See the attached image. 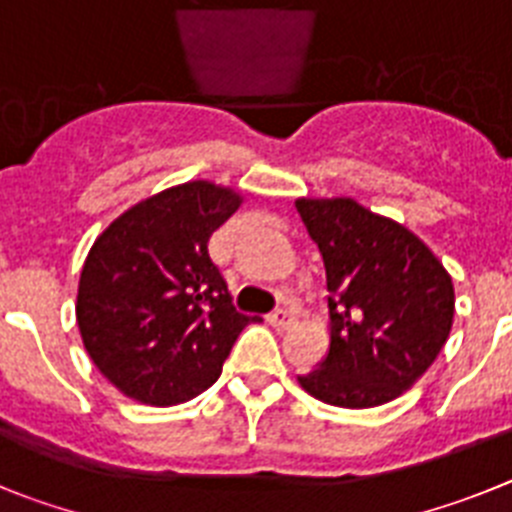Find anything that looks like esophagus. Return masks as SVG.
Wrapping results in <instances>:
<instances>
[{"label": "esophagus", "instance_id": "obj_1", "mask_svg": "<svg viewBox=\"0 0 512 512\" xmlns=\"http://www.w3.org/2000/svg\"><path fill=\"white\" fill-rule=\"evenodd\" d=\"M268 322L273 324L275 330H288L293 322H296V317H293L291 309H275L273 314L268 317Z\"/></svg>", "mask_w": 512, "mask_h": 512}]
</instances>
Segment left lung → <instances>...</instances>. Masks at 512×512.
<instances>
[{
	"instance_id": "obj_1",
	"label": "left lung",
	"mask_w": 512,
	"mask_h": 512,
	"mask_svg": "<svg viewBox=\"0 0 512 512\" xmlns=\"http://www.w3.org/2000/svg\"><path fill=\"white\" fill-rule=\"evenodd\" d=\"M330 291V353L299 384L332 407L402 397L446 345L453 281L415 231L355 198H296Z\"/></svg>"
}]
</instances>
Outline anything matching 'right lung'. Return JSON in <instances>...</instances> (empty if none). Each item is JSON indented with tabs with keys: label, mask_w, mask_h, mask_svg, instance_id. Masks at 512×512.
<instances>
[{
	"label": "right lung",
	"mask_w": 512,
	"mask_h": 512,
	"mask_svg": "<svg viewBox=\"0 0 512 512\" xmlns=\"http://www.w3.org/2000/svg\"><path fill=\"white\" fill-rule=\"evenodd\" d=\"M244 195L190 180L133 203L84 260L77 324L97 371L128 399L172 407L221 376L239 332L260 317L234 309L208 239Z\"/></svg>",
	"instance_id": "obj_1"
}]
</instances>
